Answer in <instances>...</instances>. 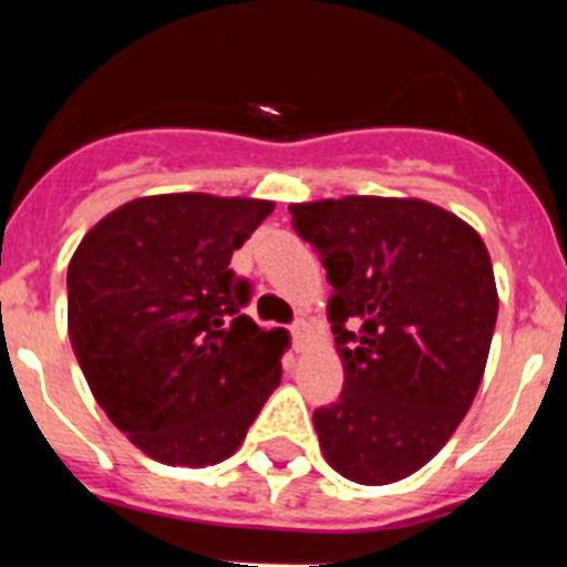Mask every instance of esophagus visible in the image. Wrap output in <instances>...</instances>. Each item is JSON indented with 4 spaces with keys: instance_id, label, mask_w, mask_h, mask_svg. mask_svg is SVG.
<instances>
[{
    "instance_id": "obj_1",
    "label": "esophagus",
    "mask_w": 567,
    "mask_h": 567,
    "mask_svg": "<svg viewBox=\"0 0 567 567\" xmlns=\"http://www.w3.org/2000/svg\"><path fill=\"white\" fill-rule=\"evenodd\" d=\"M292 340H295V349H298V352H303V349H307V343H309L307 320H298V323H295V327H292Z\"/></svg>"
}]
</instances>
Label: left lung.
<instances>
[{
  "label": "left lung",
  "instance_id": "8db88e82",
  "mask_svg": "<svg viewBox=\"0 0 567 567\" xmlns=\"http://www.w3.org/2000/svg\"><path fill=\"white\" fill-rule=\"evenodd\" d=\"M292 227L332 284L338 403L312 417L320 452L360 485L423 468L474 403L497 323V284L474 227L423 198L292 204Z\"/></svg>",
  "mask_w": 567,
  "mask_h": 567
}]
</instances>
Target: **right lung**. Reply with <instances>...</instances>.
Here are the masks:
<instances>
[{"label": "right lung", "instance_id": "right-lung-1", "mask_svg": "<svg viewBox=\"0 0 567 567\" xmlns=\"http://www.w3.org/2000/svg\"><path fill=\"white\" fill-rule=\"evenodd\" d=\"M275 204L144 195L104 215L68 267V334L110 423L164 465L238 452L280 383L287 329L240 315L235 249Z\"/></svg>", "mask_w": 567, "mask_h": 567}]
</instances>
